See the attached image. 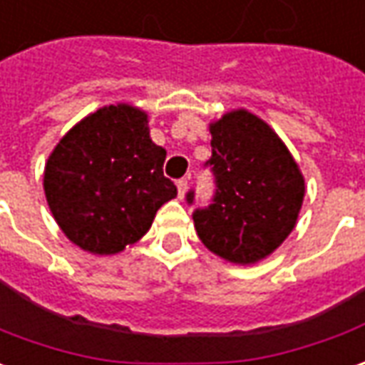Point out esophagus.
Listing matches in <instances>:
<instances>
[{
  "label": "esophagus",
  "mask_w": 365,
  "mask_h": 365,
  "mask_svg": "<svg viewBox=\"0 0 365 365\" xmlns=\"http://www.w3.org/2000/svg\"><path fill=\"white\" fill-rule=\"evenodd\" d=\"M177 188H178V198H185V195H187V190H188L187 178H180V180L177 182Z\"/></svg>",
  "instance_id": "34e87169"
}]
</instances>
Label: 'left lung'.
<instances>
[{
	"label": "left lung",
	"instance_id": "1",
	"mask_svg": "<svg viewBox=\"0 0 365 365\" xmlns=\"http://www.w3.org/2000/svg\"><path fill=\"white\" fill-rule=\"evenodd\" d=\"M210 135L207 165L216 192L210 207L192 215L197 235L226 262H260L296 226L306 192L302 170L272 127L250 110L225 113L210 123Z\"/></svg>",
	"mask_w": 365,
	"mask_h": 365
}]
</instances>
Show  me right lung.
I'll use <instances>...</instances> for the list:
<instances>
[{
  "label": "right lung",
  "mask_w": 365,
  "mask_h": 365,
  "mask_svg": "<svg viewBox=\"0 0 365 365\" xmlns=\"http://www.w3.org/2000/svg\"><path fill=\"white\" fill-rule=\"evenodd\" d=\"M149 133L145 110L117 103L79 120L47 158L49 210L85 252L109 256L135 245L158 208L177 197L175 182L163 175L167 150Z\"/></svg>",
  "instance_id": "obj_1"
}]
</instances>
